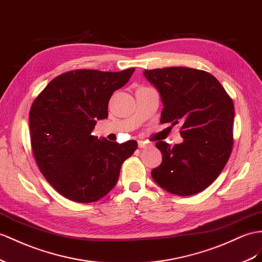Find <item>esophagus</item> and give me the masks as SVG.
I'll return each mask as SVG.
<instances>
[{
  "mask_svg": "<svg viewBox=\"0 0 262 262\" xmlns=\"http://www.w3.org/2000/svg\"><path fill=\"white\" fill-rule=\"evenodd\" d=\"M149 145L147 144L146 142H143V140H139L138 142V147L139 148H147V147H148Z\"/></svg>",
  "mask_w": 262,
  "mask_h": 262,
  "instance_id": "34e87169",
  "label": "esophagus"
}]
</instances>
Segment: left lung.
Wrapping results in <instances>:
<instances>
[{
	"mask_svg": "<svg viewBox=\"0 0 262 262\" xmlns=\"http://www.w3.org/2000/svg\"><path fill=\"white\" fill-rule=\"evenodd\" d=\"M164 104L160 123L180 124L184 140L170 147L157 142L163 163L151 170L155 182L178 196L195 195L223 171L233 146L231 97L210 73L188 67L145 70Z\"/></svg>",
	"mask_w": 262,
	"mask_h": 262,
	"instance_id": "8db88e82",
	"label": "left lung"
}]
</instances>
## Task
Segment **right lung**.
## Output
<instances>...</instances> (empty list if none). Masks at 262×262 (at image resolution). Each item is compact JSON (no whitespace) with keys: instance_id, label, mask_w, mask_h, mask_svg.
Returning a JSON list of instances; mask_svg holds the SVG:
<instances>
[{"instance_id":"right-lung-1","label":"right lung","mask_w":262,"mask_h":262,"mask_svg":"<svg viewBox=\"0 0 262 262\" xmlns=\"http://www.w3.org/2000/svg\"><path fill=\"white\" fill-rule=\"evenodd\" d=\"M135 69L120 72L75 70L52 79L30 110L31 146L42 175L65 198L86 204L106 196L116 185L122 164L137 142L98 139L92 130L108 116L113 93Z\"/></svg>"}]
</instances>
